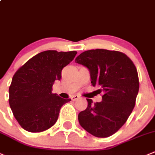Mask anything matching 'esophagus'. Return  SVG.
<instances>
[{"label":"esophagus","instance_id":"1","mask_svg":"<svg viewBox=\"0 0 155 155\" xmlns=\"http://www.w3.org/2000/svg\"><path fill=\"white\" fill-rule=\"evenodd\" d=\"M79 95H73V96H72V97H71L72 101H75L78 100V99H79Z\"/></svg>","mask_w":155,"mask_h":155}]
</instances>
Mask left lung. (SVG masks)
<instances>
[{"mask_svg": "<svg viewBox=\"0 0 155 155\" xmlns=\"http://www.w3.org/2000/svg\"><path fill=\"white\" fill-rule=\"evenodd\" d=\"M75 62L88 68L91 83L103 93L102 101L92 104L78 115L79 124L88 133L106 138L117 132L131 114L139 88L137 70L126 54L104 49L82 52Z\"/></svg>", "mask_w": 155, "mask_h": 155, "instance_id": "1", "label": "left lung"}]
</instances>
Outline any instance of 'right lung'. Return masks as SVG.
Here are the masks:
<instances>
[{"label": "right lung", "mask_w": 155, "mask_h": 155, "mask_svg": "<svg viewBox=\"0 0 155 155\" xmlns=\"http://www.w3.org/2000/svg\"><path fill=\"white\" fill-rule=\"evenodd\" d=\"M76 51H45L28 60L13 76L9 88V104L19 125L30 133H40L57 122L60 110L70 99L52 93L55 80Z\"/></svg>", "instance_id": "obj_1"}]
</instances>
